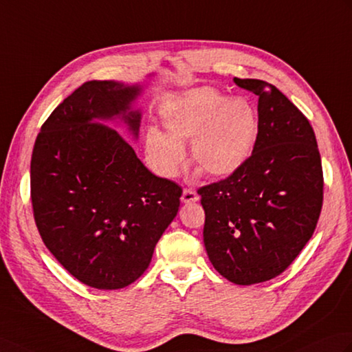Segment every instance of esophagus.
Returning a JSON list of instances; mask_svg holds the SVG:
<instances>
[{
	"instance_id": "obj_1",
	"label": "esophagus",
	"mask_w": 352,
	"mask_h": 352,
	"mask_svg": "<svg viewBox=\"0 0 352 352\" xmlns=\"http://www.w3.org/2000/svg\"><path fill=\"white\" fill-rule=\"evenodd\" d=\"M198 199H199V196H198V193H196L195 190H192V189H184L183 190L182 201L184 204H192V202H196Z\"/></svg>"
}]
</instances>
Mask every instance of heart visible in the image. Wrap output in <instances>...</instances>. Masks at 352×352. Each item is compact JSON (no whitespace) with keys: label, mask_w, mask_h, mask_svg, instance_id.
I'll list each match as a JSON object with an SVG mask.
<instances>
[{"label":"heart","mask_w":352,"mask_h":352,"mask_svg":"<svg viewBox=\"0 0 352 352\" xmlns=\"http://www.w3.org/2000/svg\"><path fill=\"white\" fill-rule=\"evenodd\" d=\"M166 133L150 129L146 153L162 175L175 177L192 142V160L213 177H230L244 166L258 139V116L241 97L230 99L211 87L177 96L162 111Z\"/></svg>","instance_id":"obj_1"}]
</instances>
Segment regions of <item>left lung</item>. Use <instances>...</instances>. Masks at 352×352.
Returning <instances> with one entry per match:
<instances>
[{
  "label": "left lung",
  "mask_w": 352,
  "mask_h": 352,
  "mask_svg": "<svg viewBox=\"0 0 352 352\" xmlns=\"http://www.w3.org/2000/svg\"><path fill=\"white\" fill-rule=\"evenodd\" d=\"M256 94L258 139L236 173L201 187L204 244L211 264L236 285L273 279L312 236L322 207V166L309 120L274 85L234 78Z\"/></svg>",
  "instance_id": "8db88e82"
}]
</instances>
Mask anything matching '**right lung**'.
<instances>
[{"mask_svg": "<svg viewBox=\"0 0 352 352\" xmlns=\"http://www.w3.org/2000/svg\"><path fill=\"white\" fill-rule=\"evenodd\" d=\"M142 85L88 80L45 121L31 157V201L49 252L78 280L120 289L148 268L178 213L182 187L150 173L116 129L135 139Z\"/></svg>", "mask_w": 352, "mask_h": 352, "instance_id": "add662e5", "label": "right lung"}]
</instances>
